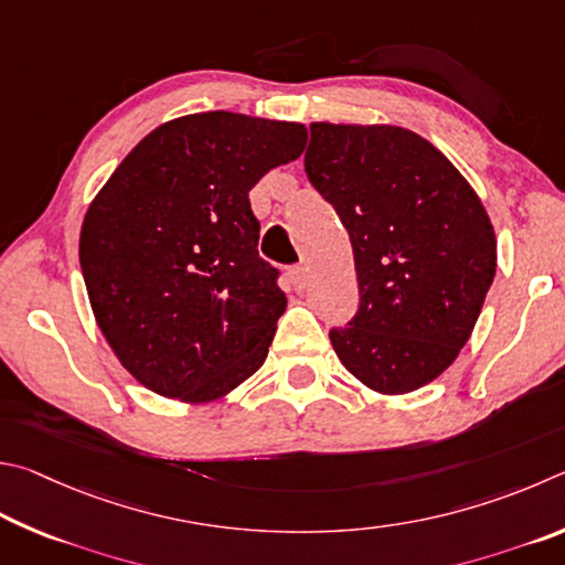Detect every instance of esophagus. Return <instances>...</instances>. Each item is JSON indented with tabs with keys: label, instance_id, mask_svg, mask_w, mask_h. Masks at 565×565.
Wrapping results in <instances>:
<instances>
[{
	"label": "esophagus",
	"instance_id": "34e87169",
	"mask_svg": "<svg viewBox=\"0 0 565 565\" xmlns=\"http://www.w3.org/2000/svg\"><path fill=\"white\" fill-rule=\"evenodd\" d=\"M290 280H292V285H295V290H305L308 288V282H310V270L305 265H300V267H292L290 270Z\"/></svg>",
	"mask_w": 565,
	"mask_h": 565
}]
</instances>
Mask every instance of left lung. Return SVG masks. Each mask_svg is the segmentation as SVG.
<instances>
[{
  "label": "left lung",
  "instance_id": "left-lung-1",
  "mask_svg": "<svg viewBox=\"0 0 565 565\" xmlns=\"http://www.w3.org/2000/svg\"><path fill=\"white\" fill-rule=\"evenodd\" d=\"M305 173L348 227L360 308L330 330L354 377L424 387L457 360L497 275V237L457 168L397 126L312 124Z\"/></svg>",
  "mask_w": 565,
  "mask_h": 565
}]
</instances>
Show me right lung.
I'll return each instance as SVG.
<instances>
[{"mask_svg": "<svg viewBox=\"0 0 565 565\" xmlns=\"http://www.w3.org/2000/svg\"><path fill=\"white\" fill-rule=\"evenodd\" d=\"M308 128L243 114L175 118L128 153L78 241L98 328L134 377L207 402L267 358L288 298L257 255L250 188L302 153Z\"/></svg>", "mask_w": 565, "mask_h": 565, "instance_id": "1", "label": "right lung"}]
</instances>
